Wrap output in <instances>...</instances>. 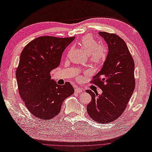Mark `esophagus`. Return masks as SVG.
Here are the masks:
<instances>
[{
	"label": "esophagus",
	"instance_id": "34e87169",
	"mask_svg": "<svg viewBox=\"0 0 152 152\" xmlns=\"http://www.w3.org/2000/svg\"><path fill=\"white\" fill-rule=\"evenodd\" d=\"M75 92H77V93H82V92H83V90H82V88H80L77 87L75 89Z\"/></svg>",
	"mask_w": 152,
	"mask_h": 152
}]
</instances>
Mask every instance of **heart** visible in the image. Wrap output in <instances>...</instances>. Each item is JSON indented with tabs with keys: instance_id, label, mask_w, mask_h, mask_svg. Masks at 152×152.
<instances>
[{
	"instance_id": "obj_1",
	"label": "heart",
	"mask_w": 152,
	"mask_h": 152,
	"mask_svg": "<svg viewBox=\"0 0 152 152\" xmlns=\"http://www.w3.org/2000/svg\"><path fill=\"white\" fill-rule=\"evenodd\" d=\"M80 45L88 55L90 61L97 65L103 64L107 56V50L105 46L99 45L91 35H86L81 38Z\"/></svg>"
}]
</instances>
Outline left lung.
Instances as JSON below:
<instances>
[{
	"mask_svg": "<svg viewBox=\"0 0 152 152\" xmlns=\"http://www.w3.org/2000/svg\"><path fill=\"white\" fill-rule=\"evenodd\" d=\"M108 45V54L101 71L91 83L102 89L101 95L87 90L92 100L87 106L89 116L97 123H108L123 114L135 87L134 62L124 41L114 33L99 31Z\"/></svg>",
	"mask_w": 152,
	"mask_h": 152,
	"instance_id": "1",
	"label": "left lung"
}]
</instances>
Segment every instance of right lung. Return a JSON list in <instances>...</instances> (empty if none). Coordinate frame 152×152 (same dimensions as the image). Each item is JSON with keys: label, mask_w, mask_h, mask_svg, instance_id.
Here are the masks:
<instances>
[{"label": "right lung", "mask_w": 152, "mask_h": 152, "mask_svg": "<svg viewBox=\"0 0 152 152\" xmlns=\"http://www.w3.org/2000/svg\"><path fill=\"white\" fill-rule=\"evenodd\" d=\"M75 38L40 36L21 52L15 73L19 93L26 107L36 118H53L59 114L65 99L74 93L70 82L58 85L50 73L59 66L63 52Z\"/></svg>", "instance_id": "obj_1"}]
</instances>
